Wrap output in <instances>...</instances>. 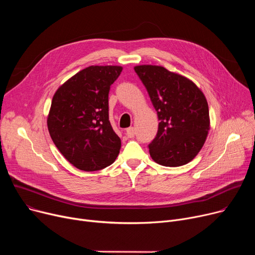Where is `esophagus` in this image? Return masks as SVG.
Wrapping results in <instances>:
<instances>
[{"label": "esophagus", "mask_w": 255, "mask_h": 255, "mask_svg": "<svg viewBox=\"0 0 255 255\" xmlns=\"http://www.w3.org/2000/svg\"><path fill=\"white\" fill-rule=\"evenodd\" d=\"M135 135V129L133 127H129L126 129V136L128 138H133Z\"/></svg>", "instance_id": "34e87169"}]
</instances>
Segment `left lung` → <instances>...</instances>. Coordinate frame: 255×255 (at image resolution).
I'll return each mask as SVG.
<instances>
[{"label": "left lung", "mask_w": 255, "mask_h": 255, "mask_svg": "<svg viewBox=\"0 0 255 255\" xmlns=\"http://www.w3.org/2000/svg\"><path fill=\"white\" fill-rule=\"evenodd\" d=\"M134 70L159 120L156 137L149 144L152 159L170 167L190 162L203 148L210 129L204 93L190 79L161 66L140 65Z\"/></svg>", "instance_id": "8db88e82"}]
</instances>
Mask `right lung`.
<instances>
[{
    "label": "right lung",
    "instance_id": "obj_1",
    "mask_svg": "<svg viewBox=\"0 0 255 255\" xmlns=\"http://www.w3.org/2000/svg\"><path fill=\"white\" fill-rule=\"evenodd\" d=\"M121 66H90L53 95L47 127L61 154L76 168L100 170L115 162L121 139L109 119V93Z\"/></svg>",
    "mask_w": 255,
    "mask_h": 255
}]
</instances>
